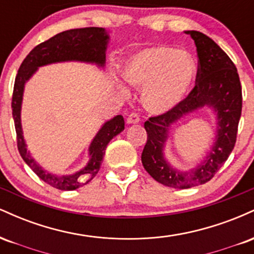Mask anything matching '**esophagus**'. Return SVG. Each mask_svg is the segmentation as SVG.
Listing matches in <instances>:
<instances>
[{
    "mask_svg": "<svg viewBox=\"0 0 254 254\" xmlns=\"http://www.w3.org/2000/svg\"><path fill=\"white\" fill-rule=\"evenodd\" d=\"M138 122H139L138 113L131 112L130 115L127 116V124H136V123H138Z\"/></svg>",
    "mask_w": 254,
    "mask_h": 254,
    "instance_id": "1",
    "label": "esophagus"
}]
</instances>
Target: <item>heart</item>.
I'll return each mask as SVG.
<instances>
[{"label":"heart","instance_id":"heart-1","mask_svg":"<svg viewBox=\"0 0 254 254\" xmlns=\"http://www.w3.org/2000/svg\"><path fill=\"white\" fill-rule=\"evenodd\" d=\"M194 74L193 57L171 46H153L137 52L124 69L127 82L143 87L142 103L155 115L168 112L186 97Z\"/></svg>","mask_w":254,"mask_h":254}]
</instances>
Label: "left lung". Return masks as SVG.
Returning <instances> with one entry per match:
<instances>
[{
  "label": "left lung",
  "mask_w": 254,
  "mask_h": 254,
  "mask_svg": "<svg viewBox=\"0 0 254 254\" xmlns=\"http://www.w3.org/2000/svg\"><path fill=\"white\" fill-rule=\"evenodd\" d=\"M197 48L196 84L174 109L150 117L144 123L147 143L142 151L144 170L156 182L174 189H190L208 183L222 167L234 149L243 109V93L237 68L211 38L198 31H186ZM212 107L218 113V136L214 147L196 170L182 174L173 170L163 157V145L170 125L192 110Z\"/></svg>",
  "instance_id": "1"
}]
</instances>
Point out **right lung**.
<instances>
[{
  "label": "right lung",
  "mask_w": 254,
  "mask_h": 254,
  "mask_svg": "<svg viewBox=\"0 0 254 254\" xmlns=\"http://www.w3.org/2000/svg\"><path fill=\"white\" fill-rule=\"evenodd\" d=\"M109 36L101 27H83L74 28L61 32L50 39L40 43L26 56L24 62L17 70L15 82H14L13 98H11V110H13L14 124L16 131V143L20 155L24 161L31 167L43 182L63 191L76 190L80 186L86 185L93 179L100 168L101 161L107 144L115 136L124 130L123 116H116L106 122L89 147L90 160L88 165L72 176L58 177L44 171L39 165L32 159L26 148L21 129V111L22 93L26 81L36 72L38 66L64 61H81V62L97 63L103 66L106 60V48Z\"/></svg>",
  "instance_id": "right-lung-1"
}]
</instances>
